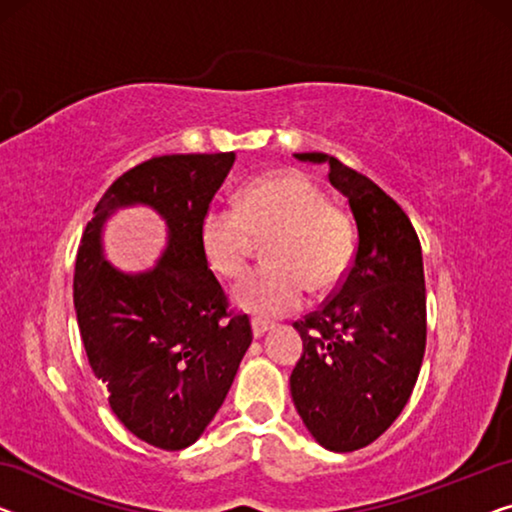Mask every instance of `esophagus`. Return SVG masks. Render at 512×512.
Returning <instances> with one entry per match:
<instances>
[{"label":"esophagus","instance_id":"obj_1","mask_svg":"<svg viewBox=\"0 0 512 512\" xmlns=\"http://www.w3.org/2000/svg\"><path fill=\"white\" fill-rule=\"evenodd\" d=\"M250 326H253L255 338H262L266 331L273 329V324L271 322H264V319H253V322H250Z\"/></svg>","mask_w":512,"mask_h":512}]
</instances>
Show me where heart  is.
I'll use <instances>...</instances> for the list:
<instances>
[{
  "instance_id": "heart-1",
  "label": "heart",
  "mask_w": 512,
  "mask_h": 512,
  "mask_svg": "<svg viewBox=\"0 0 512 512\" xmlns=\"http://www.w3.org/2000/svg\"><path fill=\"white\" fill-rule=\"evenodd\" d=\"M269 264L234 287L232 301L250 315L273 319L294 312L308 287L322 294L338 285L354 257V232L340 209L326 204L315 181L280 170L250 181L236 209L211 204L200 225L202 255L209 269L236 278L246 269L253 239L269 236Z\"/></svg>"
}]
</instances>
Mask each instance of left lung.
I'll return each instance as SVG.
<instances>
[{
    "label": "left lung",
    "instance_id": "left-lung-1",
    "mask_svg": "<svg viewBox=\"0 0 512 512\" xmlns=\"http://www.w3.org/2000/svg\"><path fill=\"white\" fill-rule=\"evenodd\" d=\"M329 165L347 197L358 246L338 292L294 329L303 354L289 377L294 407L326 451L349 453L384 434L414 391L425 354L421 243L375 181L326 154H294Z\"/></svg>",
    "mask_w": 512,
    "mask_h": 512
}]
</instances>
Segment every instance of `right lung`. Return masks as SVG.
I'll use <instances>...</instances> for the list:
<instances>
[{"instance_id":"obj_1","label":"right lung","mask_w":512,"mask_h":512,"mask_svg":"<svg viewBox=\"0 0 512 512\" xmlns=\"http://www.w3.org/2000/svg\"><path fill=\"white\" fill-rule=\"evenodd\" d=\"M234 160V151L174 154L121 174L75 259L73 303L91 370L114 416L163 451L202 437L253 342L248 315L227 312L200 243L204 211ZM131 206L156 210L168 230L157 266L144 272H121L104 257V225Z\"/></svg>"}]
</instances>
